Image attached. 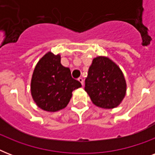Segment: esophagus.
I'll return each mask as SVG.
<instances>
[{
	"label": "esophagus",
	"mask_w": 155,
	"mask_h": 155,
	"mask_svg": "<svg viewBox=\"0 0 155 155\" xmlns=\"http://www.w3.org/2000/svg\"><path fill=\"white\" fill-rule=\"evenodd\" d=\"M78 80H79V81H80V82L81 83V84H82V86H84V79H83L82 77H80V78H79V79H78Z\"/></svg>",
	"instance_id": "esophagus-1"
}]
</instances>
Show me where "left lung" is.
<instances>
[{
	"instance_id": "8db88e82",
	"label": "left lung",
	"mask_w": 155,
	"mask_h": 155,
	"mask_svg": "<svg viewBox=\"0 0 155 155\" xmlns=\"http://www.w3.org/2000/svg\"><path fill=\"white\" fill-rule=\"evenodd\" d=\"M126 81L119 66L106 56L93 58L85 79V92L97 107L106 109L120 105L126 94Z\"/></svg>"
}]
</instances>
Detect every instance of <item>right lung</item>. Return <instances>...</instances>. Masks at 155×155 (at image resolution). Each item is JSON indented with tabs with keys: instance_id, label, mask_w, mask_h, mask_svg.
I'll return each mask as SVG.
<instances>
[{
	"instance_id": "add662e5",
	"label": "right lung",
	"mask_w": 155,
	"mask_h": 155,
	"mask_svg": "<svg viewBox=\"0 0 155 155\" xmlns=\"http://www.w3.org/2000/svg\"><path fill=\"white\" fill-rule=\"evenodd\" d=\"M80 87V82L71 77L70 68L61 64L60 54L49 51L35 66L30 92L38 108L54 113L66 108L73 91Z\"/></svg>"
}]
</instances>
